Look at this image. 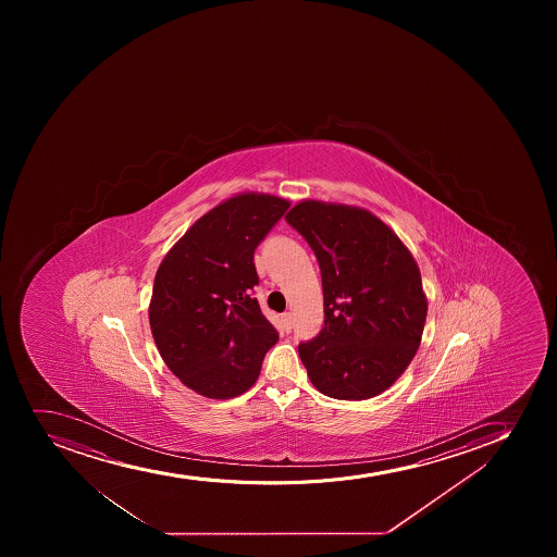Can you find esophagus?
<instances>
[{"label": "esophagus", "mask_w": 557, "mask_h": 557, "mask_svg": "<svg viewBox=\"0 0 557 557\" xmlns=\"http://www.w3.org/2000/svg\"><path fill=\"white\" fill-rule=\"evenodd\" d=\"M283 320V326H285V331L290 332L293 331L294 320L293 314L290 312H285V314L282 315Z\"/></svg>", "instance_id": "34e87169"}]
</instances>
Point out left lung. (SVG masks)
Wrapping results in <instances>:
<instances>
[{
	"label": "left lung",
	"mask_w": 557,
	"mask_h": 557,
	"mask_svg": "<svg viewBox=\"0 0 557 557\" xmlns=\"http://www.w3.org/2000/svg\"><path fill=\"white\" fill-rule=\"evenodd\" d=\"M314 250L325 326L299 358L312 385L334 399L377 396L407 370L426 320V296L412 253L369 210L305 199L287 218Z\"/></svg>",
	"instance_id": "1"
}]
</instances>
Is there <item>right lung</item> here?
<instances>
[{"label":"right lung","instance_id":"right-lung-1","mask_svg":"<svg viewBox=\"0 0 557 557\" xmlns=\"http://www.w3.org/2000/svg\"><path fill=\"white\" fill-rule=\"evenodd\" d=\"M288 207L272 194H236L201 215L156 272V347L172 374L201 396L247 392L280 337L252 298L253 250Z\"/></svg>","mask_w":557,"mask_h":557}]
</instances>
